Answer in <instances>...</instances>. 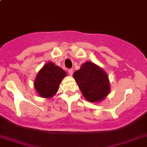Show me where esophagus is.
I'll use <instances>...</instances> for the list:
<instances>
[{
	"mask_svg": "<svg viewBox=\"0 0 147 147\" xmlns=\"http://www.w3.org/2000/svg\"><path fill=\"white\" fill-rule=\"evenodd\" d=\"M68 72H69V74L70 76H72V74H73L74 72L73 69H69V70H68Z\"/></svg>",
	"mask_w": 147,
	"mask_h": 147,
	"instance_id": "obj_1",
	"label": "esophagus"
}]
</instances>
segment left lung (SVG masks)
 I'll list each match as a JSON object with an SVG mask.
<instances>
[{"label":"left lung","instance_id":"left-lung-1","mask_svg":"<svg viewBox=\"0 0 147 147\" xmlns=\"http://www.w3.org/2000/svg\"><path fill=\"white\" fill-rule=\"evenodd\" d=\"M73 78L83 96L90 102H99L110 93L109 79L107 73L93 62H86L80 69L74 72Z\"/></svg>","mask_w":147,"mask_h":147}]
</instances>
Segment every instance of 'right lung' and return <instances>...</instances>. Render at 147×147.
Listing matches in <instances>:
<instances>
[{"label":"right lung","instance_id":"right-lung-1","mask_svg":"<svg viewBox=\"0 0 147 147\" xmlns=\"http://www.w3.org/2000/svg\"><path fill=\"white\" fill-rule=\"evenodd\" d=\"M66 76V72L53 62H48L38 72L34 81V88L40 97L52 98L59 90V84Z\"/></svg>","mask_w":147,"mask_h":147}]
</instances>
